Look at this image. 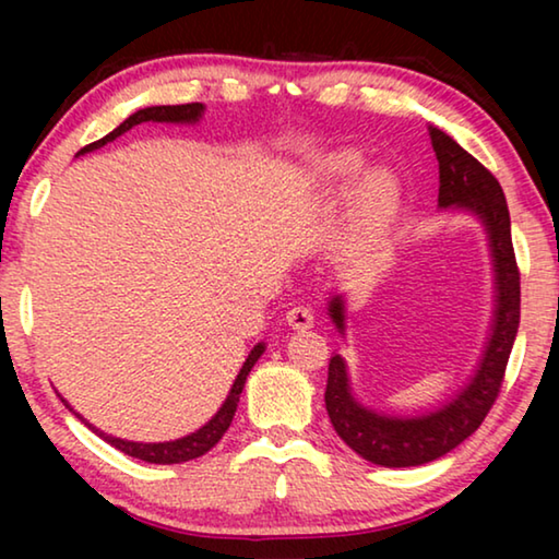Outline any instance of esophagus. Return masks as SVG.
Listing matches in <instances>:
<instances>
[{
	"label": "esophagus",
	"instance_id": "esophagus-1",
	"mask_svg": "<svg viewBox=\"0 0 559 559\" xmlns=\"http://www.w3.org/2000/svg\"><path fill=\"white\" fill-rule=\"evenodd\" d=\"M286 323H288L293 330H308V328H313V310L306 308V306L290 308L288 313H286Z\"/></svg>",
	"mask_w": 559,
	"mask_h": 559
}]
</instances>
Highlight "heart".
I'll list each match as a JSON object with an SVG mask.
<instances>
[{
	"label": "heart",
	"mask_w": 559,
	"mask_h": 559,
	"mask_svg": "<svg viewBox=\"0 0 559 559\" xmlns=\"http://www.w3.org/2000/svg\"><path fill=\"white\" fill-rule=\"evenodd\" d=\"M362 165L365 159L355 150H340V153L328 155L318 165L320 185L328 192H345ZM400 202L402 187L386 169H372L359 179L353 197H349V234H353V241L359 249L380 239L400 210Z\"/></svg>",
	"instance_id": "obj_1"
}]
</instances>
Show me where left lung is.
Listing matches in <instances>:
<instances>
[{
	"label": "left lung",
	"mask_w": 559,
	"mask_h": 559,
	"mask_svg": "<svg viewBox=\"0 0 559 559\" xmlns=\"http://www.w3.org/2000/svg\"><path fill=\"white\" fill-rule=\"evenodd\" d=\"M431 147L439 159V206L466 210L484 222L496 271V318L484 359L468 386L441 409L396 419L365 409L349 392L345 359L335 355L328 367L325 409L330 421L349 449L365 461L386 468L421 466L459 447L484 424L503 386L510 349L520 323V271L510 239V214L498 179L468 155L447 132L429 126ZM330 318L345 330L343 298L330 300Z\"/></svg>",
	"instance_id": "8db88e82"
}]
</instances>
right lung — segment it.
<instances>
[{"label":"right lung","instance_id":"obj_1","mask_svg":"<svg viewBox=\"0 0 559 559\" xmlns=\"http://www.w3.org/2000/svg\"><path fill=\"white\" fill-rule=\"evenodd\" d=\"M202 112H204L202 103H185V106H153V108H143V110H138V112H132L128 120H122L120 126L112 130V132H108L106 138H100V140H96V143H91V145L83 147L79 155L91 153V150H98V147H103L106 143H112V140L122 135V132H128L130 128L140 126V122H147V120H153V122H197V120L202 118ZM261 355H263V343H259L257 347H253L251 353H249V357H246L241 372L236 374V380L231 384V392H229V396H226V402L222 404V409L216 412L212 419L204 424L202 429H197L194 433H189V437L175 439V441L138 443V441H126V439L108 437V433L98 431L96 427H93V424H88L86 419H83L81 414H75L71 409V404H66V400H63V404L69 406V409L75 416H79V419L86 424V427L93 433H98L103 441H108L110 447H116L118 451L128 453V456H132V459L147 461V463H163V466H165V463H185V461H192V459L204 456L206 451H210L212 447H216V443H219V439L224 437L226 429L231 427V419H234L236 404H239V394H241L243 384H246V377H249L251 367L257 365V359Z\"/></svg>","mask_w":559,"mask_h":559}]
</instances>
